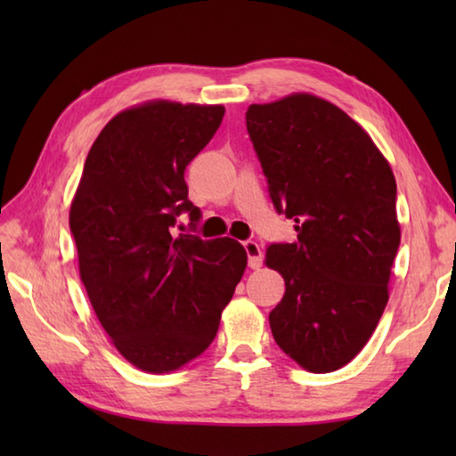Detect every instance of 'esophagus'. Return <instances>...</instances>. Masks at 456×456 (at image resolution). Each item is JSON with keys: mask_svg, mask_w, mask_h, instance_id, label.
Here are the masks:
<instances>
[{"mask_svg": "<svg viewBox=\"0 0 456 456\" xmlns=\"http://www.w3.org/2000/svg\"><path fill=\"white\" fill-rule=\"evenodd\" d=\"M245 250H247V256H248V268H260L263 266V260H265V255H263V248H260V245L256 243V240H245L243 243Z\"/></svg>", "mask_w": 456, "mask_h": 456, "instance_id": "esophagus-1", "label": "esophagus"}]
</instances>
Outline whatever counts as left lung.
Returning a JSON list of instances; mask_svg holds the SVG:
<instances>
[{
  "mask_svg": "<svg viewBox=\"0 0 456 456\" xmlns=\"http://www.w3.org/2000/svg\"><path fill=\"white\" fill-rule=\"evenodd\" d=\"M247 131L274 209L297 233L266 248L286 282L268 315L274 341L309 372H333L388 304L400 247L392 168L361 125L309 94L248 105Z\"/></svg>",
  "mask_w": 456,
  "mask_h": 456,
  "instance_id": "left-lung-1",
  "label": "left lung"
}]
</instances>
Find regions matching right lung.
I'll list each match as a JSON object with an SVG mask.
<instances>
[{
    "label": "right lung",
    "mask_w": 456,
    "mask_h": 456,
    "mask_svg": "<svg viewBox=\"0 0 456 456\" xmlns=\"http://www.w3.org/2000/svg\"><path fill=\"white\" fill-rule=\"evenodd\" d=\"M223 105L152 102L105 125L70 208L80 278L118 351L141 370L170 372L217 335L247 253L233 239L174 235L182 213L196 229L188 164L211 141Z\"/></svg>",
    "instance_id": "1"
}]
</instances>
